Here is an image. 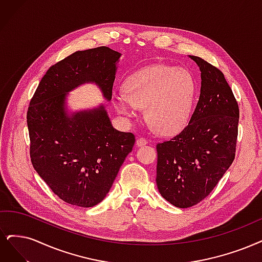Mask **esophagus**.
<instances>
[{
  "instance_id": "esophagus-1",
  "label": "esophagus",
  "mask_w": 262,
  "mask_h": 262,
  "mask_svg": "<svg viewBox=\"0 0 262 262\" xmlns=\"http://www.w3.org/2000/svg\"><path fill=\"white\" fill-rule=\"evenodd\" d=\"M136 143H137V146H138V147H142V146H144V144H147V143H148V140H147L146 138L140 137V138H138V139H137Z\"/></svg>"
}]
</instances>
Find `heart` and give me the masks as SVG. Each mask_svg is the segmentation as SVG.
Segmentation results:
<instances>
[{
	"label": "heart",
	"instance_id": "1",
	"mask_svg": "<svg viewBox=\"0 0 262 262\" xmlns=\"http://www.w3.org/2000/svg\"><path fill=\"white\" fill-rule=\"evenodd\" d=\"M125 91L112 95L116 110L130 118L138 106L146 108L148 121L161 134L173 135L185 128L191 118L196 83L187 69L157 64L128 76Z\"/></svg>",
	"mask_w": 262,
	"mask_h": 262
}]
</instances>
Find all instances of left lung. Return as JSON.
Listing matches in <instances>:
<instances>
[{
	"mask_svg": "<svg viewBox=\"0 0 262 262\" xmlns=\"http://www.w3.org/2000/svg\"><path fill=\"white\" fill-rule=\"evenodd\" d=\"M200 99L189 125L157 144V185L161 195L179 208L209 195L235 158L239 109L225 75L198 56Z\"/></svg>",
	"mask_w": 262,
	"mask_h": 262,
	"instance_id": "1",
	"label": "left lung"
}]
</instances>
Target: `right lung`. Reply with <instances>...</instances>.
I'll use <instances>...</instances> for the list:
<instances>
[{"label":"right lung","mask_w":262,"mask_h":262,"mask_svg":"<svg viewBox=\"0 0 262 262\" xmlns=\"http://www.w3.org/2000/svg\"><path fill=\"white\" fill-rule=\"evenodd\" d=\"M120 56L106 46L71 54L47 70L29 104L32 165L68 204L100 203L133 150L134 134L114 129L103 106L72 116L63 106L64 94L85 82L98 84L110 100Z\"/></svg>","instance_id":"obj_1"}]
</instances>
